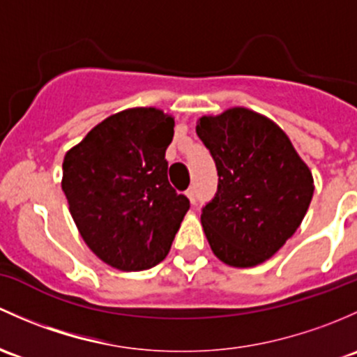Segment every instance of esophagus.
I'll list each match as a JSON object with an SVG mask.
<instances>
[{
    "label": "esophagus",
    "instance_id": "esophagus-1",
    "mask_svg": "<svg viewBox=\"0 0 357 357\" xmlns=\"http://www.w3.org/2000/svg\"><path fill=\"white\" fill-rule=\"evenodd\" d=\"M185 196L189 197L190 203L196 204V201H197V190H196V187H189V189L185 190Z\"/></svg>",
    "mask_w": 357,
    "mask_h": 357
}]
</instances>
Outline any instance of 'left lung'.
<instances>
[{
	"label": "left lung",
	"instance_id": "obj_1",
	"mask_svg": "<svg viewBox=\"0 0 357 357\" xmlns=\"http://www.w3.org/2000/svg\"><path fill=\"white\" fill-rule=\"evenodd\" d=\"M196 132L218 170V190L203 208L209 248L229 266L264 263L296 234L314 180L277 123L235 106L197 120Z\"/></svg>",
	"mask_w": 357,
	"mask_h": 357
}]
</instances>
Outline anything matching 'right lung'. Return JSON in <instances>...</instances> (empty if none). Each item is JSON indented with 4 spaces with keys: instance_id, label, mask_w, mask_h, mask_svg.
I'll use <instances>...</instances> for the list:
<instances>
[{
    "instance_id": "right-lung-1",
    "label": "right lung",
    "mask_w": 357,
    "mask_h": 357,
    "mask_svg": "<svg viewBox=\"0 0 357 357\" xmlns=\"http://www.w3.org/2000/svg\"><path fill=\"white\" fill-rule=\"evenodd\" d=\"M174 125L158 108H128L65 154L61 189L70 215L91 251L116 270L161 263L190 206L168 182L165 151Z\"/></svg>"
}]
</instances>
